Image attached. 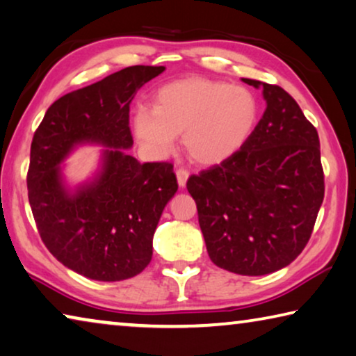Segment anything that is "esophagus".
I'll return each instance as SVG.
<instances>
[{
	"instance_id": "esophagus-1",
	"label": "esophagus",
	"mask_w": 356,
	"mask_h": 356,
	"mask_svg": "<svg viewBox=\"0 0 356 356\" xmlns=\"http://www.w3.org/2000/svg\"><path fill=\"white\" fill-rule=\"evenodd\" d=\"M176 176H177V182H179L180 187H185V184H187L188 176H190L188 169L187 168H179L176 171Z\"/></svg>"
}]
</instances>
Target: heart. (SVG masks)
<instances>
[{"mask_svg":"<svg viewBox=\"0 0 356 356\" xmlns=\"http://www.w3.org/2000/svg\"><path fill=\"white\" fill-rule=\"evenodd\" d=\"M258 114V99L249 88L209 79H184L158 90L152 107L140 106L133 129L156 155H166L177 134H184V147L191 160L212 166L244 147Z\"/></svg>","mask_w":356,"mask_h":356,"instance_id":"obj_1","label":"heart"}]
</instances>
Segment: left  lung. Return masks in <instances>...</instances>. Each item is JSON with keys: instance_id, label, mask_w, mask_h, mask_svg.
Listing matches in <instances>:
<instances>
[{"instance_id": "left-lung-1", "label": "left lung", "mask_w": 356, "mask_h": 356, "mask_svg": "<svg viewBox=\"0 0 356 356\" xmlns=\"http://www.w3.org/2000/svg\"><path fill=\"white\" fill-rule=\"evenodd\" d=\"M263 87L266 111L244 147L190 176L207 253L218 268L264 275L289 266L312 234L325 196L315 127L284 88Z\"/></svg>"}]
</instances>
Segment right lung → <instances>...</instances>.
Segmentation results:
<instances>
[{"label": "right lung", "instance_id": "right-lung-1", "mask_svg": "<svg viewBox=\"0 0 356 356\" xmlns=\"http://www.w3.org/2000/svg\"><path fill=\"white\" fill-rule=\"evenodd\" d=\"M163 71L129 66L65 95L33 136L26 185L39 236L60 263L88 279L117 282L143 273L158 220L177 191L172 163H139L125 154L133 145L129 103ZM87 142L105 145L104 166L71 194L59 163Z\"/></svg>", "mask_w": 356, "mask_h": 356}]
</instances>
